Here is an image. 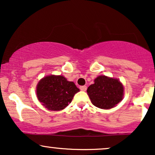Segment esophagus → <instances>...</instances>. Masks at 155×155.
I'll list each match as a JSON object with an SVG mask.
<instances>
[{"label":"esophagus","mask_w":155,"mask_h":155,"mask_svg":"<svg viewBox=\"0 0 155 155\" xmlns=\"http://www.w3.org/2000/svg\"><path fill=\"white\" fill-rule=\"evenodd\" d=\"M79 88H80V90H81V91H86L87 86H81Z\"/></svg>","instance_id":"obj_1"}]
</instances>
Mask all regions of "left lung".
<instances>
[{"label": "left lung", "mask_w": 155, "mask_h": 155, "mask_svg": "<svg viewBox=\"0 0 155 155\" xmlns=\"http://www.w3.org/2000/svg\"><path fill=\"white\" fill-rule=\"evenodd\" d=\"M87 92L94 106L102 109H110L122 100L124 87L117 79L99 76Z\"/></svg>", "instance_id": "1"}]
</instances>
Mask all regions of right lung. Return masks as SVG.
I'll list each match as a JSON object with an SVG mask.
<instances>
[{
    "instance_id": "right-lung-1",
    "label": "right lung",
    "mask_w": 155,
    "mask_h": 155,
    "mask_svg": "<svg viewBox=\"0 0 155 155\" xmlns=\"http://www.w3.org/2000/svg\"><path fill=\"white\" fill-rule=\"evenodd\" d=\"M78 92L79 89L75 84L60 75L45 76L39 81L36 87L38 101L51 111H60L67 107Z\"/></svg>"
}]
</instances>
